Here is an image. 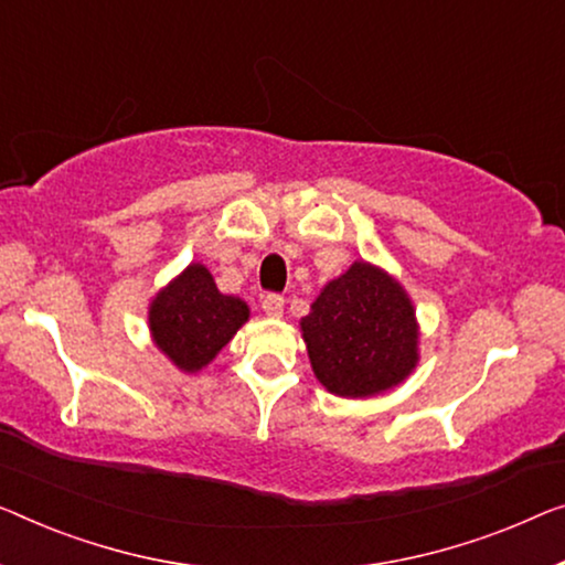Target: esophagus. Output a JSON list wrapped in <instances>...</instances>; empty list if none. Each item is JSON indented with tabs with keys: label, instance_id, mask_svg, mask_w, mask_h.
<instances>
[{
	"label": "esophagus",
	"instance_id": "obj_1",
	"mask_svg": "<svg viewBox=\"0 0 565 565\" xmlns=\"http://www.w3.org/2000/svg\"><path fill=\"white\" fill-rule=\"evenodd\" d=\"M260 309H264L266 317H281L284 315V297H279V294H266V297L260 299Z\"/></svg>",
	"mask_w": 565,
	"mask_h": 565
}]
</instances>
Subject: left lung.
I'll return each instance as SVG.
<instances>
[{
  "label": "left lung",
  "mask_w": 565,
  "mask_h": 565,
  "mask_svg": "<svg viewBox=\"0 0 565 565\" xmlns=\"http://www.w3.org/2000/svg\"><path fill=\"white\" fill-rule=\"evenodd\" d=\"M299 327L317 381L340 398H373L418 365L414 301L395 276L367 260L327 281Z\"/></svg>",
  "instance_id": "obj_1"
}]
</instances>
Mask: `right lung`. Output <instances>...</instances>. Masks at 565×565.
<instances>
[{"instance_id":"add662e5","label":"right lung","mask_w":565,"mask_h":565,"mask_svg":"<svg viewBox=\"0 0 565 565\" xmlns=\"http://www.w3.org/2000/svg\"><path fill=\"white\" fill-rule=\"evenodd\" d=\"M149 334L157 350L182 370L200 373L248 322L243 299L223 294L207 266L190 264L149 301Z\"/></svg>"}]
</instances>
